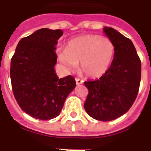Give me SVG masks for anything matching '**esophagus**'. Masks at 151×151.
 <instances>
[{
	"label": "esophagus",
	"mask_w": 151,
	"mask_h": 151,
	"mask_svg": "<svg viewBox=\"0 0 151 151\" xmlns=\"http://www.w3.org/2000/svg\"><path fill=\"white\" fill-rule=\"evenodd\" d=\"M76 85H81L83 84V81L82 80H81V79L79 78H76Z\"/></svg>",
	"instance_id": "esophagus-1"
}]
</instances>
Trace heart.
I'll return each instance as SVG.
<instances>
[{"label": "heart", "instance_id": "heart-1", "mask_svg": "<svg viewBox=\"0 0 151 151\" xmlns=\"http://www.w3.org/2000/svg\"><path fill=\"white\" fill-rule=\"evenodd\" d=\"M115 55L112 40L96 34H86L70 39L66 49L57 51V59L67 70H74L81 62V72L97 78L110 68Z\"/></svg>", "mask_w": 151, "mask_h": 151}]
</instances>
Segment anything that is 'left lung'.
<instances>
[{"mask_svg":"<svg viewBox=\"0 0 151 151\" xmlns=\"http://www.w3.org/2000/svg\"><path fill=\"white\" fill-rule=\"evenodd\" d=\"M103 31L115 45V55L103 76L84 82L88 89L84 108L91 118L106 122L124 115L135 101L141 79V61L129 38L113 27H105Z\"/></svg>","mask_w":151,"mask_h":151,"instance_id":"1","label":"left lung"}]
</instances>
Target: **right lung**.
<instances>
[{
    "mask_svg": "<svg viewBox=\"0 0 151 151\" xmlns=\"http://www.w3.org/2000/svg\"><path fill=\"white\" fill-rule=\"evenodd\" d=\"M63 32L41 28L22 38L11 60L10 76L15 98L22 111L34 119L50 120L60 113L76 87L71 76L55 73V46Z\"/></svg>",
    "mask_w": 151,
    "mask_h": 151,
    "instance_id": "1",
    "label": "right lung"
}]
</instances>
